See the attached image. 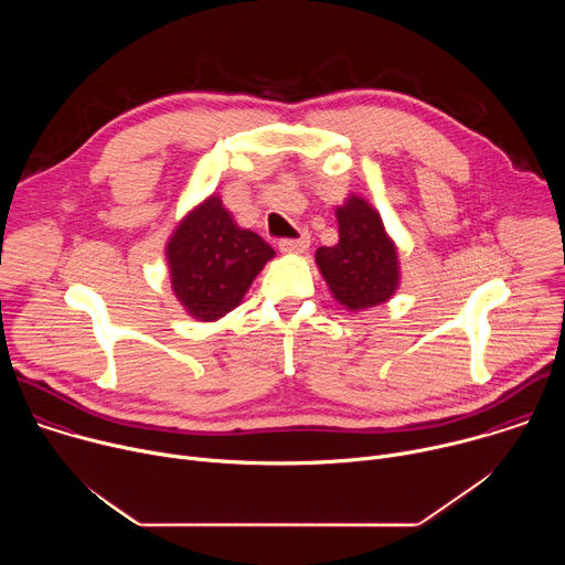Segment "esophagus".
<instances>
[{"mask_svg":"<svg viewBox=\"0 0 565 565\" xmlns=\"http://www.w3.org/2000/svg\"><path fill=\"white\" fill-rule=\"evenodd\" d=\"M310 246V236L308 232H299L297 238H281L279 241V250L286 255H301Z\"/></svg>","mask_w":565,"mask_h":565,"instance_id":"34e87169","label":"esophagus"}]
</instances>
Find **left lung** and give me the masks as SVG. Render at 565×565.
I'll return each instance as SVG.
<instances>
[{
  "instance_id": "obj_1",
  "label": "left lung",
  "mask_w": 565,
  "mask_h": 565,
  "mask_svg": "<svg viewBox=\"0 0 565 565\" xmlns=\"http://www.w3.org/2000/svg\"><path fill=\"white\" fill-rule=\"evenodd\" d=\"M335 216L340 241L333 248L321 246L315 253L321 277L333 297L353 312L384 303L397 290L399 262L380 212L351 194Z\"/></svg>"
}]
</instances>
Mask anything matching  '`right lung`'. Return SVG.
I'll use <instances>...</instances> for the list:
<instances>
[{
	"label": "right lung",
	"instance_id": "add662e5",
	"mask_svg": "<svg viewBox=\"0 0 565 565\" xmlns=\"http://www.w3.org/2000/svg\"><path fill=\"white\" fill-rule=\"evenodd\" d=\"M172 290L199 321L234 310L275 250L253 230L238 227L212 194L196 205L168 241Z\"/></svg>",
	"mask_w": 565,
	"mask_h": 565
}]
</instances>
